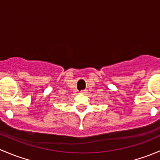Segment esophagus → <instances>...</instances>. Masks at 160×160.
Instances as JSON below:
<instances>
[{"label": "esophagus", "instance_id": "1", "mask_svg": "<svg viewBox=\"0 0 160 160\" xmlns=\"http://www.w3.org/2000/svg\"><path fill=\"white\" fill-rule=\"evenodd\" d=\"M80 94H86L87 91H86V90H81V91L80 92Z\"/></svg>", "mask_w": 160, "mask_h": 160}]
</instances>
